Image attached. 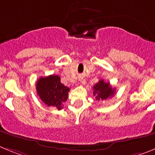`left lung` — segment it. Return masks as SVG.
<instances>
[{"label": "left lung", "instance_id": "obj_1", "mask_svg": "<svg viewBox=\"0 0 155 155\" xmlns=\"http://www.w3.org/2000/svg\"><path fill=\"white\" fill-rule=\"evenodd\" d=\"M93 94L95 96L96 101H104L107 98L113 97L115 94L116 90L113 88L109 82H105L103 79L100 80L96 84L93 86Z\"/></svg>", "mask_w": 155, "mask_h": 155}]
</instances>
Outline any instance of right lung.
<instances>
[{
	"label": "right lung",
	"mask_w": 155,
	"mask_h": 155,
	"mask_svg": "<svg viewBox=\"0 0 155 155\" xmlns=\"http://www.w3.org/2000/svg\"><path fill=\"white\" fill-rule=\"evenodd\" d=\"M37 94L47 106H52L58 110L63 108V103L68 98L70 88L61 82L57 75L42 77L36 83Z\"/></svg>",
	"instance_id": "right-lung-1"
}]
</instances>
